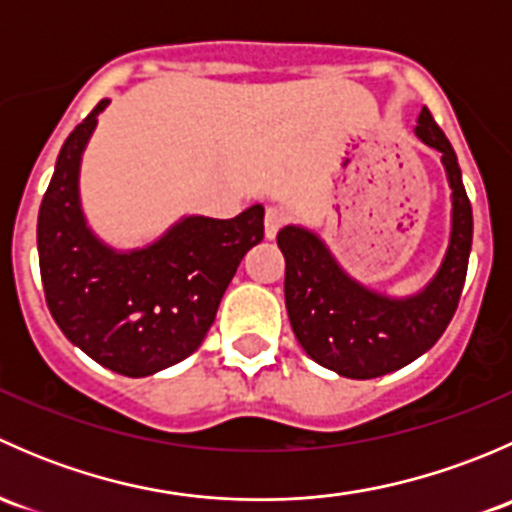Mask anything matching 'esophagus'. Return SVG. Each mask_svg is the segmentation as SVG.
Returning <instances> with one entry per match:
<instances>
[{
    "label": "esophagus",
    "instance_id": "34e87169",
    "mask_svg": "<svg viewBox=\"0 0 512 512\" xmlns=\"http://www.w3.org/2000/svg\"><path fill=\"white\" fill-rule=\"evenodd\" d=\"M287 220H289V215L285 213V210L277 208V205H270V208H267V213H265V235L272 240V237L280 232V227L285 225Z\"/></svg>",
    "mask_w": 512,
    "mask_h": 512
}]
</instances>
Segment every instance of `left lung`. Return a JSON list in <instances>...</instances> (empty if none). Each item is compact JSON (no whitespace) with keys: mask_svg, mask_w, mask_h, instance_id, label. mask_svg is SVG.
<instances>
[{"mask_svg":"<svg viewBox=\"0 0 512 512\" xmlns=\"http://www.w3.org/2000/svg\"><path fill=\"white\" fill-rule=\"evenodd\" d=\"M416 138L441 153L451 188V232L441 265L416 292L394 297L349 275L327 242L304 225L277 235L285 255L289 324L309 359L347 379H376L426 354L446 332L466 282L473 210L451 143L421 108Z\"/></svg>","mask_w":512,"mask_h":512,"instance_id":"8db88e82","label":"left lung"}]
</instances>
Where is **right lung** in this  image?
I'll list each match as a JSON object with an SVG mask.
<instances>
[{
  "label": "right lung",
  "mask_w": 512,
  "mask_h": 512,
  "mask_svg": "<svg viewBox=\"0 0 512 512\" xmlns=\"http://www.w3.org/2000/svg\"><path fill=\"white\" fill-rule=\"evenodd\" d=\"M108 103L61 146L36 245L46 304L66 339L106 369L141 379L203 344L237 265L265 237V208L250 205L230 220L183 215L148 245H108L81 205V160Z\"/></svg>",
  "instance_id": "1"
}]
</instances>
